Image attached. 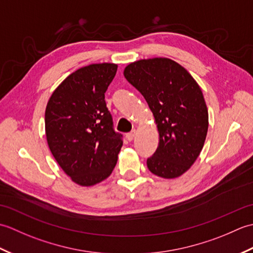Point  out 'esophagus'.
I'll return each mask as SVG.
<instances>
[{
    "instance_id": "esophagus-1",
    "label": "esophagus",
    "mask_w": 253,
    "mask_h": 253,
    "mask_svg": "<svg viewBox=\"0 0 253 253\" xmlns=\"http://www.w3.org/2000/svg\"><path fill=\"white\" fill-rule=\"evenodd\" d=\"M135 136H136V131L133 130V131H131V132H128L127 135H126V138H127L128 141H132L133 138H135Z\"/></svg>"
}]
</instances>
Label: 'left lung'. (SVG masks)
Listing matches in <instances>:
<instances>
[{"label":"left lung","instance_id":"8db88e82","mask_svg":"<svg viewBox=\"0 0 253 253\" xmlns=\"http://www.w3.org/2000/svg\"><path fill=\"white\" fill-rule=\"evenodd\" d=\"M124 76L146 99L158 127L159 146L147 160L149 170L162 178L179 177L195 163L207 138L209 114L201 88L166 57L130 63Z\"/></svg>","mask_w":253,"mask_h":253}]
</instances>
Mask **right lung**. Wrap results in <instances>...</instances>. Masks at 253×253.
Segmentation results:
<instances>
[{"mask_svg":"<svg viewBox=\"0 0 253 253\" xmlns=\"http://www.w3.org/2000/svg\"><path fill=\"white\" fill-rule=\"evenodd\" d=\"M116 64H91L63 80L45 109V135L62 169L80 186H93L114 169L123 146L113 128L105 91Z\"/></svg>","mask_w":253,"mask_h":253,"instance_id":"right-lung-1","label":"right lung"}]
</instances>
